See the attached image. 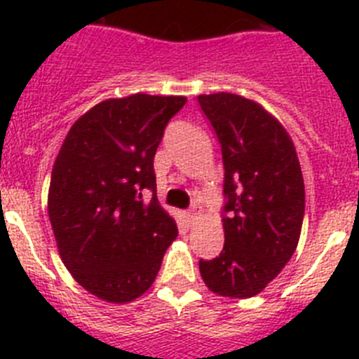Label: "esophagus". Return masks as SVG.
<instances>
[{"instance_id":"obj_1","label":"esophagus","mask_w":359,"mask_h":359,"mask_svg":"<svg viewBox=\"0 0 359 359\" xmlns=\"http://www.w3.org/2000/svg\"><path fill=\"white\" fill-rule=\"evenodd\" d=\"M184 218H186L187 225H193L196 222V219L200 218V215H198V211H187L186 215H184Z\"/></svg>"}]
</instances>
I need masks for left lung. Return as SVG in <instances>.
Segmentation results:
<instances>
[{
  "label": "left lung",
  "instance_id": "left-lung-1",
  "mask_svg": "<svg viewBox=\"0 0 359 359\" xmlns=\"http://www.w3.org/2000/svg\"><path fill=\"white\" fill-rule=\"evenodd\" d=\"M222 144L225 166V245L218 257L200 259L212 293L250 299L292 259L304 219V179L295 144L261 103L232 93L200 95Z\"/></svg>",
  "mask_w": 359,
  "mask_h": 359
}]
</instances>
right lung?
I'll return each mask as SVG.
<instances>
[{"instance_id":"add662e5","label":"right lung","mask_w":359,"mask_h":359,"mask_svg":"<svg viewBox=\"0 0 359 359\" xmlns=\"http://www.w3.org/2000/svg\"><path fill=\"white\" fill-rule=\"evenodd\" d=\"M186 102L144 93L103 100L73 123L55 159L48 215L60 259L105 302L143 295L179 234L157 200L154 157ZM147 189L154 191L150 203L142 200Z\"/></svg>"}]
</instances>
